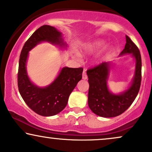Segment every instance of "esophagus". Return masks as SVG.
<instances>
[{"mask_svg":"<svg viewBox=\"0 0 152 152\" xmlns=\"http://www.w3.org/2000/svg\"><path fill=\"white\" fill-rule=\"evenodd\" d=\"M82 78H83V80H86L87 78H88V76H87V74H86V72L85 71H83V74H82Z\"/></svg>","mask_w":152,"mask_h":152,"instance_id":"1","label":"esophagus"}]
</instances>
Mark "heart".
<instances>
[{"instance_id": "b5f03b06", "label": "heart", "mask_w": 152, "mask_h": 152, "mask_svg": "<svg viewBox=\"0 0 152 152\" xmlns=\"http://www.w3.org/2000/svg\"><path fill=\"white\" fill-rule=\"evenodd\" d=\"M104 45H105V42L103 41V40H95V41L86 43L81 47V54L84 56L91 55V54H93L94 53L96 52ZM110 50V49H107V52H109ZM104 56H105V54H100L97 56L96 59H95V63L100 64L103 60Z\"/></svg>"}]
</instances>
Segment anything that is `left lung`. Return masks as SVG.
Masks as SVG:
<instances>
[{"instance_id":"8db88e82","label":"left lung","mask_w":152,"mask_h":152,"mask_svg":"<svg viewBox=\"0 0 152 152\" xmlns=\"http://www.w3.org/2000/svg\"><path fill=\"white\" fill-rule=\"evenodd\" d=\"M125 54H132L134 58L135 71L128 88L120 94H113L107 86L111 62H103L86 71L89 83L88 103L97 115L103 118L120 115L128 109L137 96L142 80V58L138 47L127 35L125 49L120 56Z\"/></svg>"}]
</instances>
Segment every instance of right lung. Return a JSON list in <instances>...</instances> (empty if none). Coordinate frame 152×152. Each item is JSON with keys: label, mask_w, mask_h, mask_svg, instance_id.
Segmentation results:
<instances>
[{"label": "right lung", "mask_w": 152, "mask_h": 152, "mask_svg": "<svg viewBox=\"0 0 152 152\" xmlns=\"http://www.w3.org/2000/svg\"><path fill=\"white\" fill-rule=\"evenodd\" d=\"M49 42L66 48L62 33L55 27L43 25L25 43L21 51L18 74V85L22 98L34 112L42 116H53L65 108L69 97L82 78L83 68L63 67L56 78L46 87H39L30 81L27 72L29 52L41 42Z\"/></svg>", "instance_id": "add662e5"}]
</instances>
